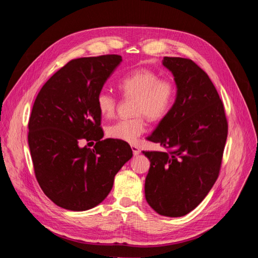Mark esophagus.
Returning <instances> with one entry per match:
<instances>
[{"label": "esophagus", "instance_id": "esophagus-1", "mask_svg": "<svg viewBox=\"0 0 258 258\" xmlns=\"http://www.w3.org/2000/svg\"><path fill=\"white\" fill-rule=\"evenodd\" d=\"M131 150H132V153H134L135 156L139 155L140 152H141V151H140V147L138 145H131Z\"/></svg>", "mask_w": 258, "mask_h": 258}]
</instances>
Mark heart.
Returning <instances> with one entry per match:
<instances>
[{
    "label": "heart",
    "instance_id": "heart-1",
    "mask_svg": "<svg viewBox=\"0 0 258 258\" xmlns=\"http://www.w3.org/2000/svg\"><path fill=\"white\" fill-rule=\"evenodd\" d=\"M122 96L135 98L130 118L117 120L106 128V136L123 142L136 143L146 130V117L153 121L160 120L172 108L176 98V86L169 79H160L150 69H137L124 75L118 83ZM101 115L111 118L116 113L117 99L111 92L102 90L97 97Z\"/></svg>",
    "mask_w": 258,
    "mask_h": 258
}]
</instances>
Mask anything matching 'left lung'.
<instances>
[{"label": "left lung", "mask_w": 258, "mask_h": 258, "mask_svg": "<svg viewBox=\"0 0 258 258\" xmlns=\"http://www.w3.org/2000/svg\"><path fill=\"white\" fill-rule=\"evenodd\" d=\"M176 98L147 140L166 152H143L151 161L145 198L163 216H184L206 198L220 174L228 134L222 100L208 74L190 59L165 57Z\"/></svg>", "instance_id": "8db88e82"}]
</instances>
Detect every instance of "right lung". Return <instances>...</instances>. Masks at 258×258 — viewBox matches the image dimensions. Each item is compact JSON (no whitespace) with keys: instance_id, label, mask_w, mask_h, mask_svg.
Segmentation results:
<instances>
[{"instance_id":"right-lung-1","label":"right lung","mask_w":258,"mask_h":258,"mask_svg":"<svg viewBox=\"0 0 258 258\" xmlns=\"http://www.w3.org/2000/svg\"><path fill=\"white\" fill-rule=\"evenodd\" d=\"M118 54L71 60L44 84L29 119L35 177L53 204L71 211L95 208L132 157L130 145L103 138L97 97L120 62ZM83 139L96 141L92 150ZM93 143V142H92Z\"/></svg>"}]
</instances>
